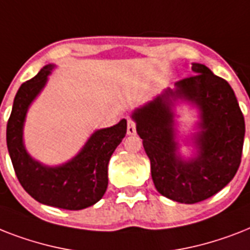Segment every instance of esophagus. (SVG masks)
Segmentation results:
<instances>
[{
  "mask_svg": "<svg viewBox=\"0 0 250 250\" xmlns=\"http://www.w3.org/2000/svg\"><path fill=\"white\" fill-rule=\"evenodd\" d=\"M127 133L128 135H135L136 133V122L132 121V119H129L127 122Z\"/></svg>",
  "mask_w": 250,
  "mask_h": 250,
  "instance_id": "34e87169",
  "label": "esophagus"
}]
</instances>
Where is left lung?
<instances>
[{"label": "left lung", "mask_w": 250, "mask_h": 250, "mask_svg": "<svg viewBox=\"0 0 250 250\" xmlns=\"http://www.w3.org/2000/svg\"><path fill=\"white\" fill-rule=\"evenodd\" d=\"M193 75L176 83V90L133 113L136 131L152 167V179L162 196L182 204H196L225 188L240 166L245 122L236 96L225 79L200 63ZM170 97L193 101L202 109L203 131L196 138L200 153L186 163L176 157Z\"/></svg>", "instance_id": "1"}]
</instances>
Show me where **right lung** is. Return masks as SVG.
<instances>
[{
    "label": "right lung",
    "instance_id": "right-lung-1",
    "mask_svg": "<svg viewBox=\"0 0 250 250\" xmlns=\"http://www.w3.org/2000/svg\"><path fill=\"white\" fill-rule=\"evenodd\" d=\"M52 64L23 83L14 98L6 128V143L17 178L27 193L45 205L66 210H80L100 201L107 188V164L127 132L122 119L110 128L92 135L84 149L68 164L45 167L27 154L21 129L29 104L46 83Z\"/></svg>",
    "mask_w": 250,
    "mask_h": 250
}]
</instances>
